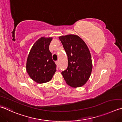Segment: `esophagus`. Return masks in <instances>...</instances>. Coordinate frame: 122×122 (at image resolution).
Segmentation results:
<instances>
[{
  "instance_id": "esophagus-1",
  "label": "esophagus",
  "mask_w": 122,
  "mask_h": 122,
  "mask_svg": "<svg viewBox=\"0 0 122 122\" xmlns=\"http://www.w3.org/2000/svg\"><path fill=\"white\" fill-rule=\"evenodd\" d=\"M55 63L56 64V65L58 66V65H59V61H55Z\"/></svg>"
}]
</instances>
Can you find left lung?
<instances>
[{"label": "left lung", "instance_id": "obj_1", "mask_svg": "<svg viewBox=\"0 0 122 122\" xmlns=\"http://www.w3.org/2000/svg\"><path fill=\"white\" fill-rule=\"evenodd\" d=\"M68 56V67L62 71L66 83L72 87L84 85L92 70L91 55L83 40L75 35L59 37Z\"/></svg>", "mask_w": 122, "mask_h": 122}]
</instances>
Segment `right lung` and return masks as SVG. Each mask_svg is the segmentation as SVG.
I'll return each instance as SVG.
<instances>
[{
  "label": "right lung",
  "instance_id": "1",
  "mask_svg": "<svg viewBox=\"0 0 122 122\" xmlns=\"http://www.w3.org/2000/svg\"><path fill=\"white\" fill-rule=\"evenodd\" d=\"M52 40L51 37H41L34 44L28 55L26 71L30 78L38 83L50 81L56 70V66L49 50Z\"/></svg>",
  "mask_w": 122,
  "mask_h": 122
}]
</instances>
